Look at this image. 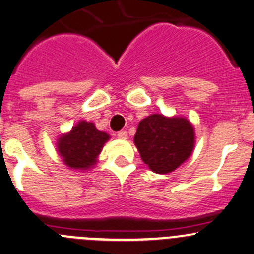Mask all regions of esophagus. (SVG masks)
Listing matches in <instances>:
<instances>
[{
  "label": "esophagus",
  "mask_w": 254,
  "mask_h": 254,
  "mask_svg": "<svg viewBox=\"0 0 254 254\" xmlns=\"http://www.w3.org/2000/svg\"><path fill=\"white\" fill-rule=\"evenodd\" d=\"M118 136V138H122V140H125V138L127 137V132L125 131V130H120V131L117 134Z\"/></svg>",
  "instance_id": "obj_1"
}]
</instances>
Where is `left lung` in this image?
<instances>
[{
    "label": "left lung",
    "mask_w": 254,
    "mask_h": 254,
    "mask_svg": "<svg viewBox=\"0 0 254 254\" xmlns=\"http://www.w3.org/2000/svg\"><path fill=\"white\" fill-rule=\"evenodd\" d=\"M134 141L149 169L157 174H167L183 164L192 153L193 127L185 118L152 114L138 123Z\"/></svg>",
    "instance_id": "1"
}]
</instances>
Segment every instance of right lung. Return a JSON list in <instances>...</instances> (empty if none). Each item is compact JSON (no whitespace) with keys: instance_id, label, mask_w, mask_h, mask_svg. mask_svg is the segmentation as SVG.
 Segmentation results:
<instances>
[{"instance_id":"obj_1","label":"right lung","mask_w":254,"mask_h":254,"mask_svg":"<svg viewBox=\"0 0 254 254\" xmlns=\"http://www.w3.org/2000/svg\"><path fill=\"white\" fill-rule=\"evenodd\" d=\"M108 138V134L96 129L92 123L80 122L69 134L60 138L58 152L69 168L86 170L95 164Z\"/></svg>"}]
</instances>
